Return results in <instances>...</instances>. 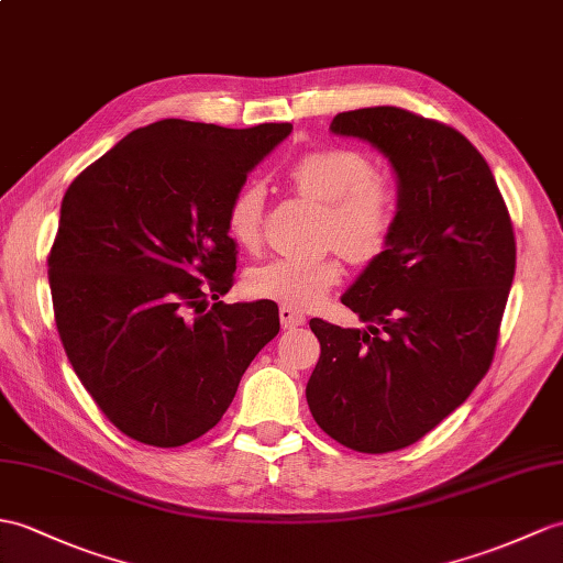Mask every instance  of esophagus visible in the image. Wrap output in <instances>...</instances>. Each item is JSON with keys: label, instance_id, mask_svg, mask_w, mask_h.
Listing matches in <instances>:
<instances>
[{"label": "esophagus", "instance_id": "34e87169", "mask_svg": "<svg viewBox=\"0 0 563 563\" xmlns=\"http://www.w3.org/2000/svg\"><path fill=\"white\" fill-rule=\"evenodd\" d=\"M307 317L299 309L290 307V305H283L280 307V323L285 325V329H295V325H305Z\"/></svg>", "mask_w": 563, "mask_h": 563}]
</instances>
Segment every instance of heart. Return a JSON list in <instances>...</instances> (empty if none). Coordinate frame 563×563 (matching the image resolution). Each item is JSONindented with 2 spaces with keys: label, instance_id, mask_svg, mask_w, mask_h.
I'll use <instances>...</instances> for the list:
<instances>
[{
  "label": "heart",
  "instance_id": "heart-1",
  "mask_svg": "<svg viewBox=\"0 0 563 563\" xmlns=\"http://www.w3.org/2000/svg\"><path fill=\"white\" fill-rule=\"evenodd\" d=\"M290 181L297 194L323 206V240L333 242L352 261H369L386 250L394 234L398 208L396 194L382 177L367 153L345 146L313 148L290 165ZM266 191L250 181L230 199L228 232L242 246L261 238ZM343 266L335 256L273 258L256 266L246 285L252 295L307 309L319 305L341 280Z\"/></svg>",
  "mask_w": 563,
  "mask_h": 563
}]
</instances>
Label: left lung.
Masks as SVG:
<instances>
[{"label":"left lung","mask_w":563,"mask_h":563,"mask_svg":"<svg viewBox=\"0 0 563 563\" xmlns=\"http://www.w3.org/2000/svg\"><path fill=\"white\" fill-rule=\"evenodd\" d=\"M398 181L386 250L341 297L367 329L311 319L321 357L307 384L317 424L360 453L420 441L487 374L516 273L511 216L487 161L455 129L400 108L333 117Z\"/></svg>","instance_id":"obj_1"}]
</instances>
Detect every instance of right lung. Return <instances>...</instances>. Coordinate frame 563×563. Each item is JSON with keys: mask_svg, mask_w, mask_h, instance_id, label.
Segmentation results:
<instances>
[{"mask_svg": "<svg viewBox=\"0 0 563 563\" xmlns=\"http://www.w3.org/2000/svg\"><path fill=\"white\" fill-rule=\"evenodd\" d=\"M292 124L225 129L161 120L126 134L62 199L47 258L55 321L76 376L104 417L175 449L213 429L278 307L208 305L232 287L228 206Z\"/></svg>", "mask_w": 563, "mask_h": 563, "instance_id": "obj_1", "label": "right lung"}]
</instances>
